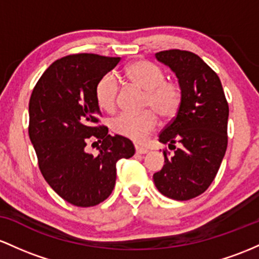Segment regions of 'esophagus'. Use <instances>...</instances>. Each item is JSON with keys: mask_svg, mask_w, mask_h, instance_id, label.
I'll use <instances>...</instances> for the list:
<instances>
[{"mask_svg": "<svg viewBox=\"0 0 259 259\" xmlns=\"http://www.w3.org/2000/svg\"><path fill=\"white\" fill-rule=\"evenodd\" d=\"M136 153H137V154H147L148 149H147V148H142V147H138V145H136Z\"/></svg>", "mask_w": 259, "mask_h": 259, "instance_id": "1", "label": "esophagus"}]
</instances>
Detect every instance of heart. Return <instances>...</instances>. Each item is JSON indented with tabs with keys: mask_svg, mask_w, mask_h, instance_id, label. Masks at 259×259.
Wrapping results in <instances>:
<instances>
[{
	"mask_svg": "<svg viewBox=\"0 0 259 259\" xmlns=\"http://www.w3.org/2000/svg\"><path fill=\"white\" fill-rule=\"evenodd\" d=\"M127 79L145 92L143 107L152 111L141 115L122 114L110 122L112 132L131 141L143 143L155 130L160 116L164 120L174 117L181 105V89L175 82L165 79L162 69L147 60H137L124 69ZM120 84L115 74L106 73L95 85V100L104 111H114L117 103Z\"/></svg>",
	"mask_w": 259,
	"mask_h": 259,
	"instance_id": "heart-1",
	"label": "heart"
}]
</instances>
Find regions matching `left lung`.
Masks as SVG:
<instances>
[{
	"label": "left lung",
	"instance_id": "8db88e82",
	"mask_svg": "<svg viewBox=\"0 0 259 259\" xmlns=\"http://www.w3.org/2000/svg\"><path fill=\"white\" fill-rule=\"evenodd\" d=\"M179 80L181 105L176 117L161 131L159 142L174 146V155L153 175L164 196L188 200L199 196L217 176L228 147L229 105L222 82L198 55L167 50L155 54Z\"/></svg>",
	"mask_w": 259,
	"mask_h": 259
}]
</instances>
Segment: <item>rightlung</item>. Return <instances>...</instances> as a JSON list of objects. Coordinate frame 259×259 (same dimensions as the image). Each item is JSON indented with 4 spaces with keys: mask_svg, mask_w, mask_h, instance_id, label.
<instances>
[{
    "mask_svg": "<svg viewBox=\"0 0 259 259\" xmlns=\"http://www.w3.org/2000/svg\"><path fill=\"white\" fill-rule=\"evenodd\" d=\"M120 57L69 55L44 72L29 101V138L44 179L60 197L77 207H94L110 196L116 162L135 154L130 139L97 126L98 80ZM102 145L97 157L83 150L89 140ZM97 143V142H95Z\"/></svg>",
    "mask_w": 259,
    "mask_h": 259,
    "instance_id": "1",
    "label": "right lung"
}]
</instances>
